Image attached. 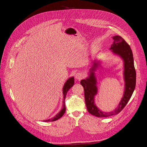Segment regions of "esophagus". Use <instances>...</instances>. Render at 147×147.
<instances>
[{
  "mask_svg": "<svg viewBox=\"0 0 147 147\" xmlns=\"http://www.w3.org/2000/svg\"><path fill=\"white\" fill-rule=\"evenodd\" d=\"M84 77V74L82 73H77L75 75V77L76 79H78V80H81Z\"/></svg>",
  "mask_w": 147,
  "mask_h": 147,
  "instance_id": "obj_1",
  "label": "esophagus"
}]
</instances>
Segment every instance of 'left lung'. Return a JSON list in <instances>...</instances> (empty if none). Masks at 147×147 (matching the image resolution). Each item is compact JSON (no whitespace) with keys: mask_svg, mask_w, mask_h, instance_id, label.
<instances>
[{"mask_svg":"<svg viewBox=\"0 0 147 147\" xmlns=\"http://www.w3.org/2000/svg\"><path fill=\"white\" fill-rule=\"evenodd\" d=\"M114 40L110 49L116 55L119 56L124 61V79L125 87L123 96L118 107L112 112H104L100 111L94 103V97L97 94L96 78L95 76V69L98 66L97 63H94L90 69L89 77L80 81L84 90L85 101L88 112L99 117H105L119 113L126 105L134 91L136 84V72L134 68V59L131 49L129 45L120 36H113Z\"/></svg>","mask_w":147,"mask_h":147,"instance_id":"left-lung-1","label":"left lung"}]
</instances>
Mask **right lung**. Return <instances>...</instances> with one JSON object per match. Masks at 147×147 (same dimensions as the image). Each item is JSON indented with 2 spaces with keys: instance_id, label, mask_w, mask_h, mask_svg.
Returning a JSON list of instances; mask_svg holds the SVG:
<instances>
[{
  "instance_id": "add662e5",
  "label": "right lung",
  "mask_w": 147,
  "mask_h": 147,
  "mask_svg": "<svg viewBox=\"0 0 147 147\" xmlns=\"http://www.w3.org/2000/svg\"><path fill=\"white\" fill-rule=\"evenodd\" d=\"M74 84V77H70L69 78L67 81L65 82V85L63 86V108L61 109V110L60 111V112H59L54 117L48 119V120H44V121H53L55 120H58L59 119H60V117H62V116L64 115V113H65L66 111V107H65V98L66 96V94L67 91L70 89L71 87H72Z\"/></svg>"
}]
</instances>
